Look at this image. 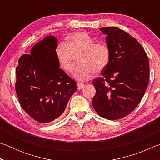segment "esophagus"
<instances>
[{
	"label": "esophagus",
	"mask_w": 160,
	"mask_h": 160,
	"mask_svg": "<svg viewBox=\"0 0 160 160\" xmlns=\"http://www.w3.org/2000/svg\"><path fill=\"white\" fill-rule=\"evenodd\" d=\"M85 85L83 83H78V90H81V89L84 88Z\"/></svg>",
	"instance_id": "34e87169"
}]
</instances>
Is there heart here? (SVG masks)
<instances>
[{
  "label": "heart",
  "mask_w": 160,
  "mask_h": 160,
  "mask_svg": "<svg viewBox=\"0 0 160 160\" xmlns=\"http://www.w3.org/2000/svg\"><path fill=\"white\" fill-rule=\"evenodd\" d=\"M56 54L58 63L66 72H70L73 68L78 56L80 63L75 66L72 75L79 81L89 80L95 71L104 70L111 58L110 49L106 44L94 43L93 38L84 32L70 34L66 44H58Z\"/></svg>",
  "instance_id": "heart-1"
}]
</instances>
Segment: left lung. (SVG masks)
<instances>
[{
	"label": "left lung",
	"instance_id": "obj_1",
	"mask_svg": "<svg viewBox=\"0 0 160 160\" xmlns=\"http://www.w3.org/2000/svg\"><path fill=\"white\" fill-rule=\"evenodd\" d=\"M107 35L110 61L102 77L93 80L94 110L102 117L116 120L129 114L147 90L150 67L142 46L127 32L115 27L100 28Z\"/></svg>",
	"mask_w": 160,
	"mask_h": 160
}]
</instances>
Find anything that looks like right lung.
Here are the masks:
<instances>
[{
	"label": "right lung",
	"mask_w": 160,
	"mask_h": 160,
	"mask_svg": "<svg viewBox=\"0 0 160 160\" xmlns=\"http://www.w3.org/2000/svg\"><path fill=\"white\" fill-rule=\"evenodd\" d=\"M58 39L47 36L23 54L16 68L15 90L21 107L39 123L58 118L76 91V82L61 69L56 54Z\"/></svg>",
	"instance_id": "obj_1"
}]
</instances>
